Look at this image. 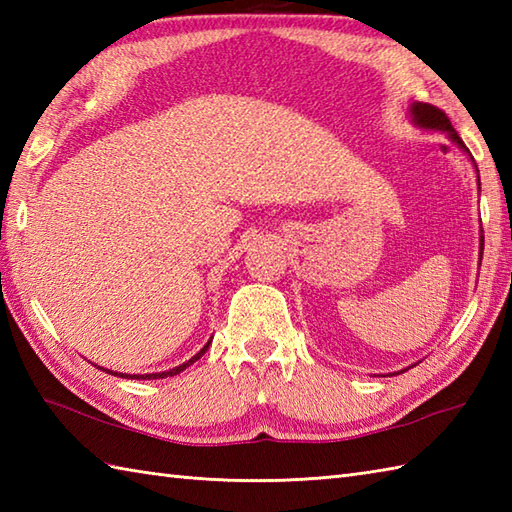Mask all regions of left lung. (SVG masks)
I'll list each match as a JSON object with an SVG mask.
<instances>
[{
    "mask_svg": "<svg viewBox=\"0 0 512 512\" xmlns=\"http://www.w3.org/2000/svg\"><path fill=\"white\" fill-rule=\"evenodd\" d=\"M411 114H413V121H416L420 127L442 129V132L449 134V138L453 140V143H458L464 151H469V149H466V145L462 143V138L458 136V132H455V129H453V125H451V121H449V116L444 114V112L440 110V107L429 105V103H413ZM480 242H482L480 246H482V250H484V235H482Z\"/></svg>",
    "mask_w": 512,
    "mask_h": 512,
    "instance_id": "1",
    "label": "left lung"
}]
</instances>
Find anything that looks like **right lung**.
Instances as JSON below:
<instances>
[{
  "label": "right lung",
  "mask_w": 512,
  "mask_h": 512,
  "mask_svg": "<svg viewBox=\"0 0 512 512\" xmlns=\"http://www.w3.org/2000/svg\"><path fill=\"white\" fill-rule=\"evenodd\" d=\"M206 350H209V343H206V345L202 347V350H200L198 354H195L193 358H189V361H187V363H182V365H178L176 369H169V372H160V374H145V376H136V374H134V376H129V378H138V380H140V378H143V380H145V378H165V376H173V374H180V372H182V369H187V367H189L191 363H195V361H198V358H200V356H202V354H204ZM116 376H118V374H116ZM121 376H123V374H121ZM125 376H127V374H125Z\"/></svg>",
  "instance_id": "1"
}]
</instances>
